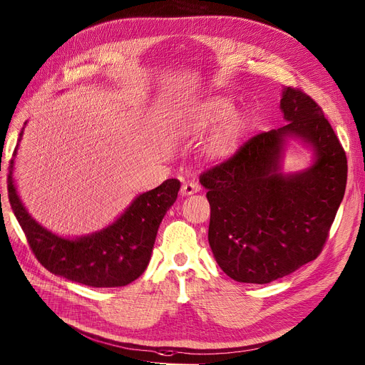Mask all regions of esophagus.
I'll use <instances>...</instances> for the list:
<instances>
[{
  "label": "esophagus",
  "instance_id": "1",
  "mask_svg": "<svg viewBox=\"0 0 365 365\" xmlns=\"http://www.w3.org/2000/svg\"><path fill=\"white\" fill-rule=\"evenodd\" d=\"M200 190V185L197 181L195 180H190V181H185L181 187V195L182 196H190V195H195V192H197Z\"/></svg>",
  "mask_w": 365,
  "mask_h": 365
}]
</instances>
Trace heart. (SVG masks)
<instances>
[{"instance_id": "1", "label": "heart", "mask_w": 365, "mask_h": 365, "mask_svg": "<svg viewBox=\"0 0 365 365\" xmlns=\"http://www.w3.org/2000/svg\"><path fill=\"white\" fill-rule=\"evenodd\" d=\"M231 112L232 103L228 98L212 97L200 104L188 122V131L199 133L209 130L226 119L225 121L223 120L225 122L209 144V155L212 159H224L230 156L235 145V140L240 131V118L234 113L231 115Z\"/></svg>"}]
</instances>
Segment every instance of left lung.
Masks as SVG:
<instances>
[{
	"instance_id": "8db88e82",
	"label": "left lung",
	"mask_w": 365,
	"mask_h": 365,
	"mask_svg": "<svg viewBox=\"0 0 365 365\" xmlns=\"http://www.w3.org/2000/svg\"><path fill=\"white\" fill-rule=\"evenodd\" d=\"M280 107L286 125L252 137L200 175L210 205L212 253L240 283H271L314 261L345 195L346 153L323 109L292 87L283 90ZM289 138L314 152V163L302 173H281Z\"/></svg>"
}]
</instances>
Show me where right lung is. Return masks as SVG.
<instances>
[{"label":"right lung","mask_w":365,"mask_h":365,"mask_svg":"<svg viewBox=\"0 0 365 365\" xmlns=\"http://www.w3.org/2000/svg\"><path fill=\"white\" fill-rule=\"evenodd\" d=\"M21 134L24 131L20 138ZM16 152L17 147L14 156ZM9 169V200L36 259L50 272L90 287H122L144 272L159 225L175 203L181 187L175 178L166 180L155 190L137 196L112 225L79 239H66L29 215L14 185V159Z\"/></svg>","instance_id":"1"}]
</instances>
